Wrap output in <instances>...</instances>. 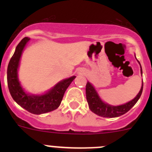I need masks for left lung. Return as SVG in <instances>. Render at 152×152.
Instances as JSON below:
<instances>
[{"instance_id": "8db88e82", "label": "left lung", "mask_w": 152, "mask_h": 152, "mask_svg": "<svg viewBox=\"0 0 152 152\" xmlns=\"http://www.w3.org/2000/svg\"><path fill=\"white\" fill-rule=\"evenodd\" d=\"M140 66V73L142 74V67L140 63L137 60ZM142 87L143 82H142V86L140 91L137 93V96L127 103L121 105L113 106L103 102L99 96V93L96 91V88L93 87L90 82H87L86 85V98H87V103L90 110L95 114L104 118H116L125 114L129 111L134 105L137 103L138 99H140L142 92Z\"/></svg>"}]
</instances>
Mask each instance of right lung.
Returning a JSON list of instances; mask_svg holds the SVG:
<instances>
[{"label":"right lung","instance_id":"add662e5","mask_svg":"<svg viewBox=\"0 0 152 152\" xmlns=\"http://www.w3.org/2000/svg\"><path fill=\"white\" fill-rule=\"evenodd\" d=\"M30 38L24 37L17 45L7 68V83L12 99L18 104L32 114L40 115L56 110L60 105L67 88L74 80L73 76L62 79L42 94H31L23 88L18 79L21 56Z\"/></svg>","mask_w":152,"mask_h":152}]
</instances>
